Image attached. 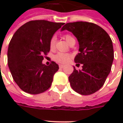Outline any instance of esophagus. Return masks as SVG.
I'll return each mask as SVG.
<instances>
[{
  "label": "esophagus",
  "instance_id": "obj_1",
  "mask_svg": "<svg viewBox=\"0 0 123 123\" xmlns=\"http://www.w3.org/2000/svg\"><path fill=\"white\" fill-rule=\"evenodd\" d=\"M59 67L60 68H63L64 67V65H62V64H59Z\"/></svg>",
  "mask_w": 123,
  "mask_h": 123
}]
</instances>
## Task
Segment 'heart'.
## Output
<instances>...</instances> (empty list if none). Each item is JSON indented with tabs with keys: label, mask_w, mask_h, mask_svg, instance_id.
I'll return each instance as SVG.
<instances>
[{
	"label": "heart",
	"mask_w": 123,
	"mask_h": 123,
	"mask_svg": "<svg viewBox=\"0 0 123 123\" xmlns=\"http://www.w3.org/2000/svg\"><path fill=\"white\" fill-rule=\"evenodd\" d=\"M64 39L66 41L69 43L70 42L73 40H74L73 37L69 34H66L64 36ZM55 37H53L49 42V47L50 49H53L55 48ZM71 56L68 54L66 53H58L57 54L54 55L53 57V59L55 62H58V63H61V64H66L67 62H68L69 60L70 59Z\"/></svg>",
	"instance_id": "obj_1"
}]
</instances>
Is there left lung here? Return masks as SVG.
Listing matches in <instances>:
<instances>
[{"mask_svg":"<svg viewBox=\"0 0 123 123\" xmlns=\"http://www.w3.org/2000/svg\"><path fill=\"white\" fill-rule=\"evenodd\" d=\"M73 33L79 44L74 57L76 66L81 64L82 70H74L68 77L75 92L90 95L97 92L105 83L114 60V49L110 36L101 26L87 22L67 23L62 31Z\"/></svg>","mask_w":123,"mask_h":123,"instance_id":"8db88e82","label":"left lung"}]
</instances>
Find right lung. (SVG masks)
Masks as SVG:
<instances>
[{
  "mask_svg": "<svg viewBox=\"0 0 123 123\" xmlns=\"http://www.w3.org/2000/svg\"><path fill=\"white\" fill-rule=\"evenodd\" d=\"M64 22L31 20L14 33L7 51V62L12 77L19 87L31 94L46 91L51 86L59 66L52 62L42 64L50 51L49 42Z\"/></svg>",
  "mask_w": 123,
  "mask_h": 123,
  "instance_id": "right-lung-1",
  "label": "right lung"
}]
</instances>
